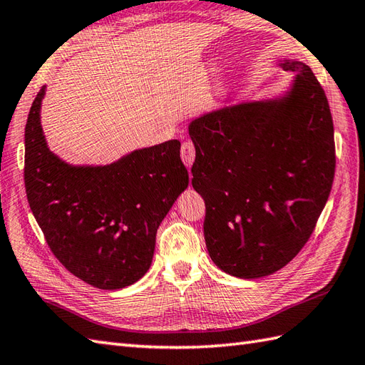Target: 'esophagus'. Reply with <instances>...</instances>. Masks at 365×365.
<instances>
[{
    "mask_svg": "<svg viewBox=\"0 0 365 365\" xmlns=\"http://www.w3.org/2000/svg\"><path fill=\"white\" fill-rule=\"evenodd\" d=\"M181 159L184 165L190 168L193 161H195V147L192 142H184L182 147H181Z\"/></svg>",
    "mask_w": 365,
    "mask_h": 365,
    "instance_id": "1",
    "label": "esophagus"
}]
</instances>
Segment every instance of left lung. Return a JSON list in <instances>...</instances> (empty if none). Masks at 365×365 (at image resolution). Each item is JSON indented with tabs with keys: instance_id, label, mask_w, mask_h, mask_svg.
I'll list each match as a JSON object with an SVG mask.
<instances>
[{
	"instance_id": "obj_1",
	"label": "left lung",
	"mask_w": 365,
	"mask_h": 365,
	"mask_svg": "<svg viewBox=\"0 0 365 365\" xmlns=\"http://www.w3.org/2000/svg\"><path fill=\"white\" fill-rule=\"evenodd\" d=\"M279 94L204 113L189 123L192 185L206 202L212 262L260 279L299 254L325 207L334 176V130L322 86L304 61Z\"/></svg>"
}]
</instances>
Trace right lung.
<instances>
[{
  "instance_id": "right-lung-1",
  "label": "right lung",
  "mask_w": 365,
  "mask_h": 365,
  "mask_svg": "<svg viewBox=\"0 0 365 365\" xmlns=\"http://www.w3.org/2000/svg\"><path fill=\"white\" fill-rule=\"evenodd\" d=\"M46 85L24 130V185L51 251L76 277L99 289H120L152 266L156 230L189 173L172 139L110 164H71L49 148L41 128Z\"/></svg>"
}]
</instances>
